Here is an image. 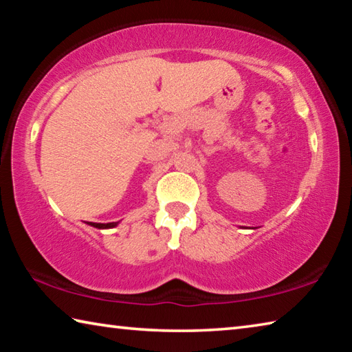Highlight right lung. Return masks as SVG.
Segmentation results:
<instances>
[{
    "instance_id": "obj_1",
    "label": "right lung",
    "mask_w": 352,
    "mask_h": 352,
    "mask_svg": "<svg viewBox=\"0 0 352 352\" xmlns=\"http://www.w3.org/2000/svg\"><path fill=\"white\" fill-rule=\"evenodd\" d=\"M119 222H110V223H96V222H87V225L90 226H94V228L98 230H109V228H115V226H118Z\"/></svg>"
}]
</instances>
